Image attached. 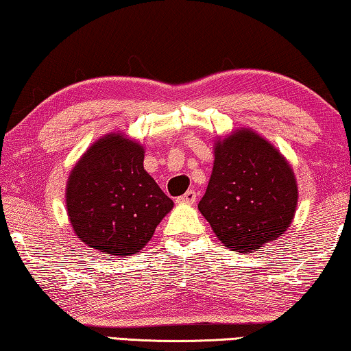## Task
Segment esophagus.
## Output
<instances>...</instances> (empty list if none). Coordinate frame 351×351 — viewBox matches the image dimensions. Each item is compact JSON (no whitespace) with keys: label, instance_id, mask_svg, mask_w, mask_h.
Masks as SVG:
<instances>
[{"label":"esophagus","instance_id":"34e87169","mask_svg":"<svg viewBox=\"0 0 351 351\" xmlns=\"http://www.w3.org/2000/svg\"><path fill=\"white\" fill-rule=\"evenodd\" d=\"M177 202L180 204H194L196 202V191L194 190H188L183 196L177 197Z\"/></svg>","mask_w":351,"mask_h":351}]
</instances>
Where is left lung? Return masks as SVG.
<instances>
[{"label": "left lung", "instance_id": "left-lung-1", "mask_svg": "<svg viewBox=\"0 0 351 351\" xmlns=\"http://www.w3.org/2000/svg\"><path fill=\"white\" fill-rule=\"evenodd\" d=\"M296 201L295 176L282 155L240 130L215 145L213 172L197 207L224 246L250 252L284 234Z\"/></svg>", "mask_w": 351, "mask_h": 351}]
</instances>
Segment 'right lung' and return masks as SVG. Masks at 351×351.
Returning <instances> with one entry per match:
<instances>
[{"instance_id":"obj_1","label":"right lung","mask_w":351,"mask_h":351,"mask_svg":"<svg viewBox=\"0 0 351 351\" xmlns=\"http://www.w3.org/2000/svg\"><path fill=\"white\" fill-rule=\"evenodd\" d=\"M143 161V145L108 134L90 145L69 177L70 223L100 254H136L174 206Z\"/></svg>"}]
</instances>
